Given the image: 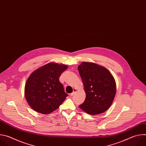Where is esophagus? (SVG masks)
I'll list each match as a JSON object with an SVG mask.
<instances>
[{"mask_svg": "<svg viewBox=\"0 0 146 146\" xmlns=\"http://www.w3.org/2000/svg\"><path fill=\"white\" fill-rule=\"evenodd\" d=\"M76 92H77V90H76V89H74V90H73V92L70 94V96H73V95H74V94H75Z\"/></svg>", "mask_w": 146, "mask_h": 146, "instance_id": "34e87169", "label": "esophagus"}]
</instances>
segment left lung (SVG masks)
<instances>
[{"label": "left lung", "instance_id": "1", "mask_svg": "<svg viewBox=\"0 0 146 146\" xmlns=\"http://www.w3.org/2000/svg\"><path fill=\"white\" fill-rule=\"evenodd\" d=\"M78 70L86 94L80 108L91 115L108 110L116 94V83L113 75L106 68L92 62H82Z\"/></svg>", "mask_w": 146, "mask_h": 146}]
</instances>
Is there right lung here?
<instances>
[{
  "label": "right lung",
  "mask_w": 146,
  "mask_h": 146,
  "mask_svg": "<svg viewBox=\"0 0 146 146\" xmlns=\"http://www.w3.org/2000/svg\"><path fill=\"white\" fill-rule=\"evenodd\" d=\"M67 68L66 65L50 62L31 74L25 83V96L35 111L43 114L51 113L65 100L68 95L59 78Z\"/></svg>",
  "instance_id": "obj_1"
}]
</instances>
